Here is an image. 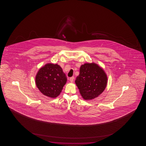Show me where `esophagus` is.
<instances>
[{
	"label": "esophagus",
	"mask_w": 146,
	"mask_h": 146,
	"mask_svg": "<svg viewBox=\"0 0 146 146\" xmlns=\"http://www.w3.org/2000/svg\"><path fill=\"white\" fill-rule=\"evenodd\" d=\"M74 77H71L70 78V81L71 82H73V81H74Z\"/></svg>",
	"instance_id": "34e87169"
}]
</instances>
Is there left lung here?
Here are the masks:
<instances>
[{
    "mask_svg": "<svg viewBox=\"0 0 146 146\" xmlns=\"http://www.w3.org/2000/svg\"><path fill=\"white\" fill-rule=\"evenodd\" d=\"M75 83L82 97L85 100H91L104 91L107 84V77L97 64L85 63L80 67V74Z\"/></svg>",
    "mask_w": 146,
    "mask_h": 146,
    "instance_id": "obj_1",
    "label": "left lung"
}]
</instances>
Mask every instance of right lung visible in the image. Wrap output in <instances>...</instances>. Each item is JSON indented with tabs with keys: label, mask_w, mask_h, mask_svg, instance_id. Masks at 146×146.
<instances>
[{
	"label": "right lung",
	"mask_w": 146,
	"mask_h": 146,
	"mask_svg": "<svg viewBox=\"0 0 146 146\" xmlns=\"http://www.w3.org/2000/svg\"><path fill=\"white\" fill-rule=\"evenodd\" d=\"M67 82L66 75L58 64L48 63L40 68L35 78L38 89L45 96L56 98Z\"/></svg>",
	"instance_id": "obj_1"
}]
</instances>
